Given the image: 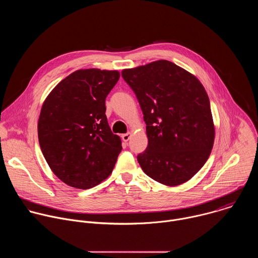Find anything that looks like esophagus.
Instances as JSON below:
<instances>
[{
  "label": "esophagus",
  "mask_w": 258,
  "mask_h": 258,
  "mask_svg": "<svg viewBox=\"0 0 258 258\" xmlns=\"http://www.w3.org/2000/svg\"><path fill=\"white\" fill-rule=\"evenodd\" d=\"M131 137H132V134L131 133H126V134H123L121 136V139H122L123 142H127L131 139Z\"/></svg>",
  "instance_id": "esophagus-1"
}]
</instances>
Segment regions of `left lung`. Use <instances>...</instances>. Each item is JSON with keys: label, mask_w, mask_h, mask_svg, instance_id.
<instances>
[{"label": "left lung", "mask_w": 258, "mask_h": 258, "mask_svg": "<svg viewBox=\"0 0 258 258\" xmlns=\"http://www.w3.org/2000/svg\"><path fill=\"white\" fill-rule=\"evenodd\" d=\"M144 115L148 147L138 155L143 171L174 187L207 161L215 137L208 95L200 81L176 64L157 60L121 71Z\"/></svg>", "instance_id": "obj_1"}]
</instances>
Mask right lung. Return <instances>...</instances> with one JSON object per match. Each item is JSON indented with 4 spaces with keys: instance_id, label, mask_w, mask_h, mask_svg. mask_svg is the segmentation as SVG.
<instances>
[{
    "instance_id": "obj_1",
    "label": "right lung",
    "mask_w": 258,
    "mask_h": 258,
    "mask_svg": "<svg viewBox=\"0 0 258 258\" xmlns=\"http://www.w3.org/2000/svg\"><path fill=\"white\" fill-rule=\"evenodd\" d=\"M120 77L117 70L79 69L45 99L38 122L43 155L66 185L90 189L111 174L122 149L105 115V99Z\"/></svg>"
}]
</instances>
